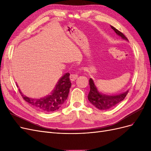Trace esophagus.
Masks as SVG:
<instances>
[{
    "label": "esophagus",
    "instance_id": "1",
    "mask_svg": "<svg viewBox=\"0 0 151 151\" xmlns=\"http://www.w3.org/2000/svg\"><path fill=\"white\" fill-rule=\"evenodd\" d=\"M78 78V75L77 74H71L70 76V78L71 81H75Z\"/></svg>",
    "mask_w": 151,
    "mask_h": 151
}]
</instances>
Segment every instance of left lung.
<instances>
[{"label": "left lung", "instance_id": "left-lung-1", "mask_svg": "<svg viewBox=\"0 0 151 151\" xmlns=\"http://www.w3.org/2000/svg\"><path fill=\"white\" fill-rule=\"evenodd\" d=\"M111 28L115 31V32L119 36L121 37L123 40L129 41L123 33L120 32L114 27L110 26ZM89 84L90 90L88 95V99L90 103L96 109L101 110H109L113 108L114 106L117 105L120 101L124 100L127 96L129 91H126L122 93L116 95H110L104 93L97 88L95 83L92 78H90Z\"/></svg>", "mask_w": 151, "mask_h": 151}]
</instances>
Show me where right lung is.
<instances>
[{
	"instance_id": "obj_1",
	"label": "right lung",
	"mask_w": 151,
	"mask_h": 151,
	"mask_svg": "<svg viewBox=\"0 0 151 151\" xmlns=\"http://www.w3.org/2000/svg\"><path fill=\"white\" fill-rule=\"evenodd\" d=\"M17 86H19L17 85ZM71 86L70 73H66L58 80L55 88L51 93L40 99H32L22 94L19 88L24 100L29 104L33 108L43 112L50 113L60 109L68 98Z\"/></svg>"
}]
</instances>
